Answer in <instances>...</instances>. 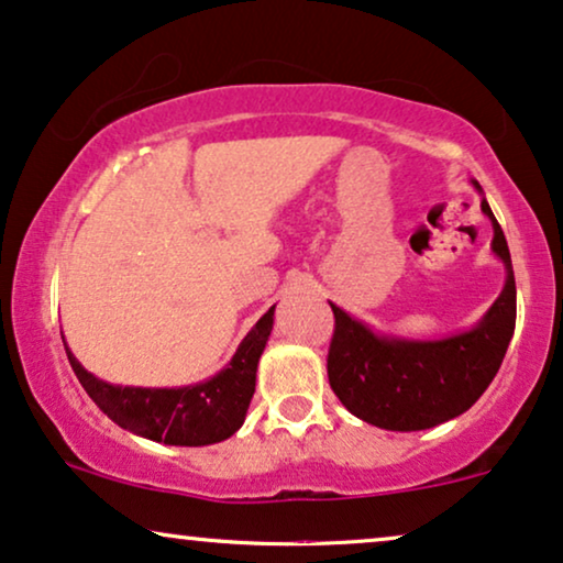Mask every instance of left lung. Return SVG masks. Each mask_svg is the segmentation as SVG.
Returning <instances> with one entry per match:
<instances>
[{"mask_svg": "<svg viewBox=\"0 0 563 563\" xmlns=\"http://www.w3.org/2000/svg\"><path fill=\"white\" fill-rule=\"evenodd\" d=\"M481 191V184L473 181ZM481 210L494 225L490 249L507 267L501 296L473 330L444 340H402L368 330L332 306L334 332L327 353L332 393L361 421L387 431H423L473 408L499 372L517 322V286L507 239L486 197Z\"/></svg>", "mask_w": 563, "mask_h": 563, "instance_id": "obj_1", "label": "left lung"}]
</instances>
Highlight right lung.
<instances>
[{"mask_svg":"<svg viewBox=\"0 0 563 563\" xmlns=\"http://www.w3.org/2000/svg\"><path fill=\"white\" fill-rule=\"evenodd\" d=\"M273 317L275 306L241 340L239 351L223 372L191 387H119L85 372L67 343L64 351L85 393L113 423L161 444L205 446L233 437L244 423L257 382L260 355L273 332Z\"/></svg>","mask_w":563,"mask_h":563,"instance_id":"1","label":"right lung"}]
</instances>
